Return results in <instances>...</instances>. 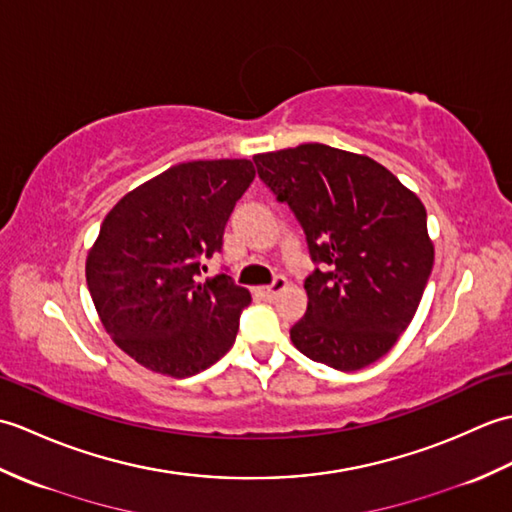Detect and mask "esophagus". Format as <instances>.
<instances>
[{
	"label": "esophagus",
	"mask_w": 512,
	"mask_h": 512,
	"mask_svg": "<svg viewBox=\"0 0 512 512\" xmlns=\"http://www.w3.org/2000/svg\"><path fill=\"white\" fill-rule=\"evenodd\" d=\"M286 286H288V279H286V277H275L273 284L259 288V292H262V295H264L266 299H273V297L279 295L281 290H286Z\"/></svg>",
	"instance_id": "34e87169"
}]
</instances>
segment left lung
<instances>
[{
  "mask_svg": "<svg viewBox=\"0 0 512 512\" xmlns=\"http://www.w3.org/2000/svg\"><path fill=\"white\" fill-rule=\"evenodd\" d=\"M257 173L303 226L312 262L301 354L356 372L385 356L416 314L433 268L427 211L376 160L306 143L255 158Z\"/></svg>",
  "mask_w": 512,
  "mask_h": 512,
  "instance_id": "1",
  "label": "left lung"
}]
</instances>
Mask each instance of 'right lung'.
<instances>
[{
	"instance_id": "obj_1",
	"label": "right lung",
	"mask_w": 512,
	"mask_h": 512,
	"mask_svg": "<svg viewBox=\"0 0 512 512\" xmlns=\"http://www.w3.org/2000/svg\"><path fill=\"white\" fill-rule=\"evenodd\" d=\"M253 178L244 158L180 162L105 215L85 279L103 328L138 365L187 378L231 350L250 292L224 273L198 277Z\"/></svg>"
}]
</instances>
